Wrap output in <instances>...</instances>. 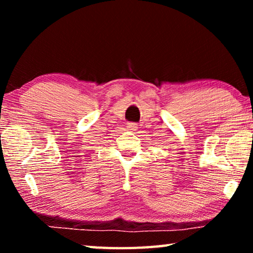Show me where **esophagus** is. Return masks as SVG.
Returning <instances> with one entry per match:
<instances>
[{
  "label": "esophagus",
  "mask_w": 253,
  "mask_h": 253,
  "mask_svg": "<svg viewBox=\"0 0 253 253\" xmlns=\"http://www.w3.org/2000/svg\"><path fill=\"white\" fill-rule=\"evenodd\" d=\"M127 128H128V130L134 131L137 129V125L134 123H129V124H127Z\"/></svg>",
  "instance_id": "esophagus-1"
}]
</instances>
